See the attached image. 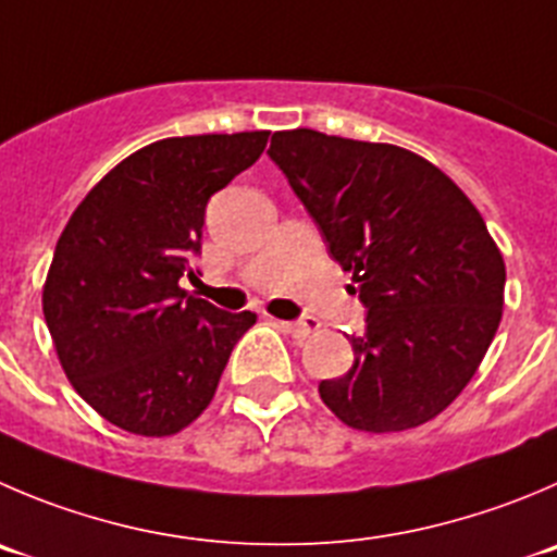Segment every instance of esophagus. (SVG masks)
I'll return each instance as SVG.
<instances>
[{
  "instance_id": "34e87169",
  "label": "esophagus",
  "mask_w": 557,
  "mask_h": 557,
  "mask_svg": "<svg viewBox=\"0 0 557 557\" xmlns=\"http://www.w3.org/2000/svg\"><path fill=\"white\" fill-rule=\"evenodd\" d=\"M282 327L287 333H293L295 338H306L311 336V333L320 331V320H314V317H304V320H295V322H282Z\"/></svg>"
}]
</instances>
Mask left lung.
Masks as SVG:
<instances>
[{"label": "left lung", "instance_id": "1", "mask_svg": "<svg viewBox=\"0 0 557 557\" xmlns=\"http://www.w3.org/2000/svg\"><path fill=\"white\" fill-rule=\"evenodd\" d=\"M268 156L352 273L369 309L355 363L322 380L327 410L358 432H405L473 380L503 317L506 264L457 183L396 145L278 131Z\"/></svg>", "mask_w": 557, "mask_h": 557}]
</instances>
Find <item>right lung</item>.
<instances>
[{
  "label": "right lung",
  "mask_w": 557,
  "mask_h": 557,
  "mask_svg": "<svg viewBox=\"0 0 557 557\" xmlns=\"http://www.w3.org/2000/svg\"><path fill=\"white\" fill-rule=\"evenodd\" d=\"M268 131L172 136L116 163L73 210L44 284V317L76 394L114 426L169 437L213 401L253 311L185 293L205 208L251 166Z\"/></svg>",
  "instance_id": "right-lung-1"
}]
</instances>
